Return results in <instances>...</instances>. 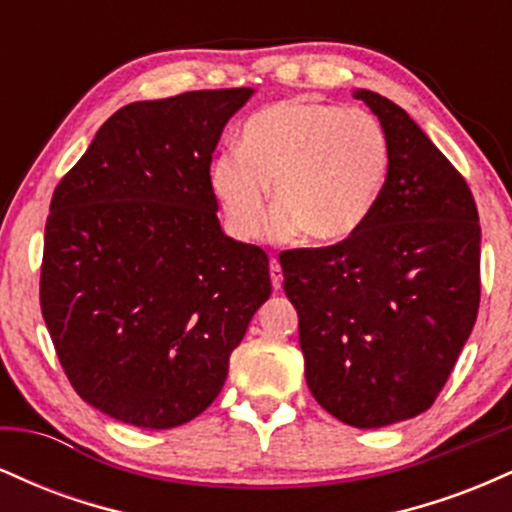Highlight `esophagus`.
<instances>
[{
  "instance_id": "esophagus-1",
  "label": "esophagus",
  "mask_w": 512,
  "mask_h": 512,
  "mask_svg": "<svg viewBox=\"0 0 512 512\" xmlns=\"http://www.w3.org/2000/svg\"><path fill=\"white\" fill-rule=\"evenodd\" d=\"M269 276H272L274 291H279L281 284H284V272H281V264L276 262V260L269 262Z\"/></svg>"
}]
</instances>
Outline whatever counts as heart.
<instances>
[{"mask_svg":"<svg viewBox=\"0 0 512 512\" xmlns=\"http://www.w3.org/2000/svg\"><path fill=\"white\" fill-rule=\"evenodd\" d=\"M392 144L366 110L289 98L260 110L240 132V151L211 166V187L240 238L260 228L272 185V231L310 243H342L366 226L385 195Z\"/></svg>","mask_w":512,"mask_h":512,"instance_id":"b5f03b06","label":"heart"}]
</instances>
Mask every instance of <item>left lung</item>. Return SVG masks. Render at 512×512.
Listing matches in <instances>:
<instances>
[{"label": "left lung", "mask_w": 512, "mask_h": 512, "mask_svg": "<svg viewBox=\"0 0 512 512\" xmlns=\"http://www.w3.org/2000/svg\"><path fill=\"white\" fill-rule=\"evenodd\" d=\"M354 96L390 137L385 195L351 238L279 262L317 404L383 428L419 416L448 383L479 313L481 226L472 190L421 127L380 93Z\"/></svg>", "instance_id": "left-lung-1"}]
</instances>
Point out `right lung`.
<instances>
[{"instance_id":"obj_1","label":"right lung","mask_w":512,"mask_h":512,"mask_svg":"<svg viewBox=\"0 0 512 512\" xmlns=\"http://www.w3.org/2000/svg\"><path fill=\"white\" fill-rule=\"evenodd\" d=\"M250 96L129 103L55 187L40 310L76 395L122 424L161 431L202 414L272 293L267 252L221 231L209 175Z\"/></svg>"}]
</instances>
